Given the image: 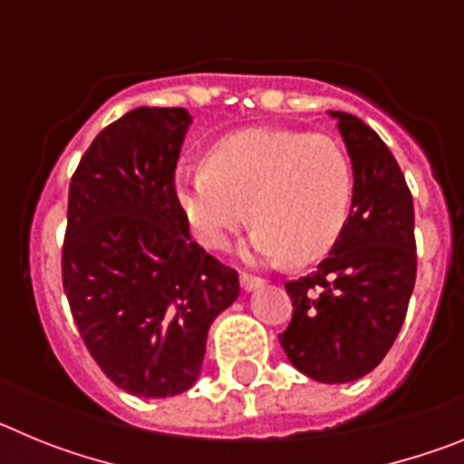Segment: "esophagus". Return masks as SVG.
<instances>
[{"label": "esophagus", "mask_w": 464, "mask_h": 464, "mask_svg": "<svg viewBox=\"0 0 464 464\" xmlns=\"http://www.w3.org/2000/svg\"><path fill=\"white\" fill-rule=\"evenodd\" d=\"M239 281H241V288H244L246 293H251V290L262 288V283H265L260 276H253V274H246V272H241Z\"/></svg>", "instance_id": "obj_1"}]
</instances>
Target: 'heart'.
Masks as SVG:
<instances>
[{
  "label": "heart",
  "instance_id": "1",
  "mask_svg": "<svg viewBox=\"0 0 464 464\" xmlns=\"http://www.w3.org/2000/svg\"><path fill=\"white\" fill-rule=\"evenodd\" d=\"M192 235L223 248L248 220L253 256L309 265L334 248L353 207V165L325 134L248 127L218 139L207 165L176 171Z\"/></svg>",
  "mask_w": 464,
  "mask_h": 464
}]
</instances>
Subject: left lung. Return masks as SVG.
I'll return each mask as SVG.
<instances>
[{
    "mask_svg": "<svg viewBox=\"0 0 464 464\" xmlns=\"http://www.w3.org/2000/svg\"><path fill=\"white\" fill-rule=\"evenodd\" d=\"M353 165V207L314 274L285 283L293 321L278 334L302 374L348 383L391 351L416 283L413 197L397 160L360 118L330 111Z\"/></svg>",
    "mask_w": 464,
    "mask_h": 464,
    "instance_id": "8db88e82",
    "label": "left lung"
}]
</instances>
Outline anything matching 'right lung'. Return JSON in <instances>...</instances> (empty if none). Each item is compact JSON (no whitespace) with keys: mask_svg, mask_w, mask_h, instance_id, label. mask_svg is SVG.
Returning <instances> with one entry per match:
<instances>
[{"mask_svg":"<svg viewBox=\"0 0 464 464\" xmlns=\"http://www.w3.org/2000/svg\"><path fill=\"white\" fill-rule=\"evenodd\" d=\"M186 109L139 106L104 127L69 183L63 285L94 362L137 397L192 388L239 274L190 239L174 171Z\"/></svg>","mask_w":464,"mask_h":464,"instance_id":"1","label":"right lung"}]
</instances>
